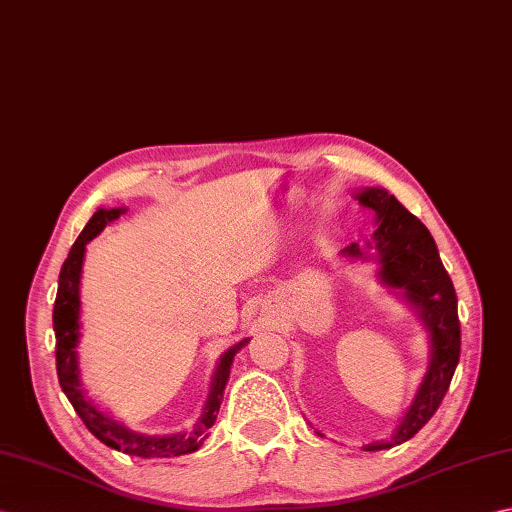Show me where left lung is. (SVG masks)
<instances>
[{
    "instance_id": "8db88e82",
    "label": "left lung",
    "mask_w": 512,
    "mask_h": 512,
    "mask_svg": "<svg viewBox=\"0 0 512 512\" xmlns=\"http://www.w3.org/2000/svg\"><path fill=\"white\" fill-rule=\"evenodd\" d=\"M355 197L359 204L373 210L377 230L366 246H346L342 257L348 262L373 259L379 282L399 290L397 295H402L404 302L422 319L430 344L426 375L402 422L390 437L362 446L373 453L408 442L435 415L459 364L462 335H459L455 288L428 228L413 213H408L386 188H364Z\"/></svg>"
}]
</instances>
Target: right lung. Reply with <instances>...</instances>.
<instances>
[{"label":"right lung","mask_w":512,"mask_h":512,"mask_svg":"<svg viewBox=\"0 0 512 512\" xmlns=\"http://www.w3.org/2000/svg\"><path fill=\"white\" fill-rule=\"evenodd\" d=\"M126 208H97L95 215L88 219L82 235L77 237V242L70 248L66 262L59 270V284H57V297L53 308V330H55V357H57V377L59 386H62L68 402L73 404L75 413L82 417L86 428L93 433L99 442L119 450V453L155 459V457H179L195 453L197 448H202L208 437V428L215 424L219 406L224 399V388L230 377V366H233L235 355L242 350L250 339H242L235 346L224 350L222 357L215 366L213 379H210L208 399L204 404V413L197 419L193 430H184V433L173 435H146L130 430L122 422H117L115 417L106 415L102 408L93 404V399L86 397V390L82 388V379H79V315H82V302H79V286H82V266L86 255V244L90 239H95L102 230L115 222L119 215H124Z\"/></svg>","instance_id":"obj_1"}]
</instances>
